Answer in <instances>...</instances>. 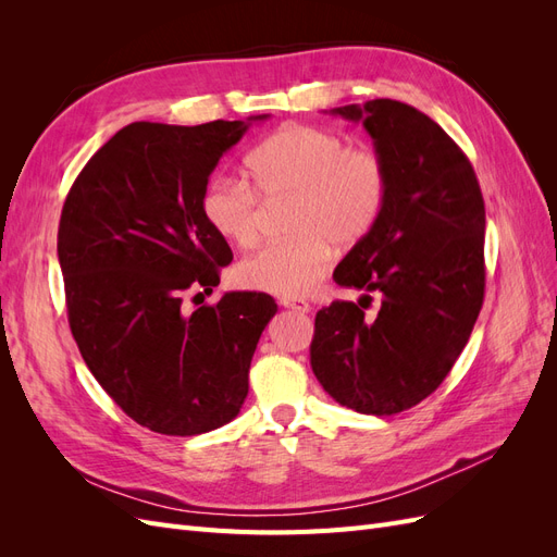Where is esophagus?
<instances>
[{
	"label": "esophagus",
	"instance_id": "1",
	"mask_svg": "<svg viewBox=\"0 0 557 557\" xmlns=\"http://www.w3.org/2000/svg\"><path fill=\"white\" fill-rule=\"evenodd\" d=\"M278 301H281V307H285V309H293V311H297V313H309V311H311V307L307 305L305 299H297V297H281Z\"/></svg>",
	"mask_w": 557,
	"mask_h": 557
}]
</instances>
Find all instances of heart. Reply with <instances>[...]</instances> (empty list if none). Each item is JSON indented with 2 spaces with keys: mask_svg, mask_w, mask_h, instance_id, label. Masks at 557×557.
I'll list each match as a JSON object with an SVG mask.
<instances>
[{
  "mask_svg": "<svg viewBox=\"0 0 557 557\" xmlns=\"http://www.w3.org/2000/svg\"><path fill=\"white\" fill-rule=\"evenodd\" d=\"M246 164L262 197L293 199V237L262 246L237 267L244 288L269 295L311 293L327 269L330 244L346 248L367 237L387 197V174L376 153L350 148L339 134L313 125H283L250 150ZM199 209L227 244H256L262 209L246 181L213 176Z\"/></svg>",
  "mask_w": 557,
  "mask_h": 557,
  "instance_id": "obj_1",
  "label": "heart"
}]
</instances>
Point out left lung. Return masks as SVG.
<instances>
[{"instance_id": "1", "label": "left lung", "mask_w": 557, "mask_h": 557, "mask_svg": "<svg viewBox=\"0 0 557 557\" xmlns=\"http://www.w3.org/2000/svg\"><path fill=\"white\" fill-rule=\"evenodd\" d=\"M330 113L362 123L387 174L376 225L334 269L344 288L381 293V309L376 318L356 301L320 309L311 369L342 407L393 416L442 385L474 330L485 288L483 195L458 144L418 109L372 99Z\"/></svg>"}]
</instances>
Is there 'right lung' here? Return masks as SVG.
Returning a JSON list of instances; mask_svg holds the SVG:
<instances>
[{
	"mask_svg": "<svg viewBox=\"0 0 557 557\" xmlns=\"http://www.w3.org/2000/svg\"><path fill=\"white\" fill-rule=\"evenodd\" d=\"M267 117L132 123L83 166L62 207L58 258L81 356L117 407L153 432L193 436L237 418L252 352L278 311L264 293L183 309L185 293L211 295L232 262L201 215L205 185Z\"/></svg>",
	"mask_w": 557,
	"mask_h": 557,
	"instance_id": "1",
	"label": "right lung"
}]
</instances>
